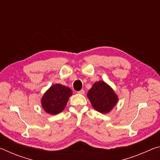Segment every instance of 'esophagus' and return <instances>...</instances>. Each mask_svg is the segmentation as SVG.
Listing matches in <instances>:
<instances>
[{
	"label": "esophagus",
	"mask_w": 160,
	"mask_h": 160,
	"mask_svg": "<svg viewBox=\"0 0 160 160\" xmlns=\"http://www.w3.org/2000/svg\"><path fill=\"white\" fill-rule=\"evenodd\" d=\"M78 94H85V90H80V91H78Z\"/></svg>",
	"instance_id": "esophagus-1"
}]
</instances>
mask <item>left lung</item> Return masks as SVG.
<instances>
[{
	"label": "left lung",
	"mask_w": 160,
	"mask_h": 160,
	"mask_svg": "<svg viewBox=\"0 0 160 160\" xmlns=\"http://www.w3.org/2000/svg\"><path fill=\"white\" fill-rule=\"evenodd\" d=\"M94 109L102 113L112 110L118 102V97L111 87L103 81L95 82L88 92Z\"/></svg>",
	"instance_id": "obj_1"
}]
</instances>
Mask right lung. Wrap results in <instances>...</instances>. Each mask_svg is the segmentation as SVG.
<instances>
[{
    "label": "right lung",
    "mask_w": 160,
    "mask_h": 160,
    "mask_svg": "<svg viewBox=\"0 0 160 160\" xmlns=\"http://www.w3.org/2000/svg\"><path fill=\"white\" fill-rule=\"evenodd\" d=\"M72 91L69 88L60 84L52 85L46 92L42 99V105L46 112L55 115L61 113L66 107Z\"/></svg>",
    "instance_id": "right-lung-1"
}]
</instances>
